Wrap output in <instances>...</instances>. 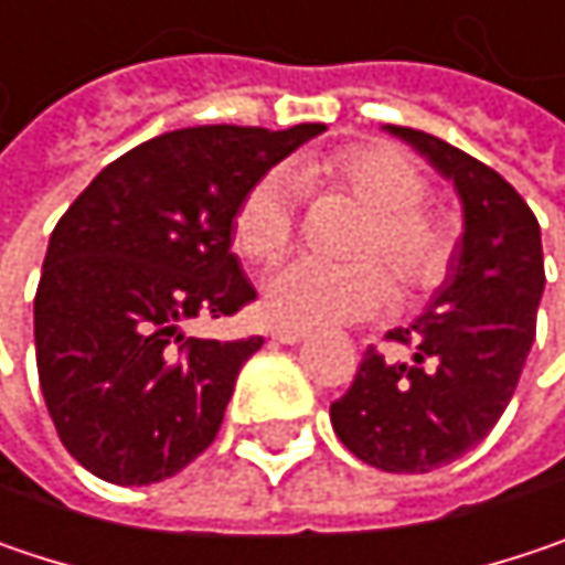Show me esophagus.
Wrapping results in <instances>:
<instances>
[{
	"label": "esophagus",
	"mask_w": 565,
	"mask_h": 565,
	"mask_svg": "<svg viewBox=\"0 0 565 565\" xmlns=\"http://www.w3.org/2000/svg\"><path fill=\"white\" fill-rule=\"evenodd\" d=\"M273 341L302 343V341H308V331H299V328H276V331H273Z\"/></svg>",
	"instance_id": "obj_1"
}]
</instances>
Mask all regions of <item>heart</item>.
Returning a JSON list of instances; mask_svg holds the SVG:
<instances>
[{
    "mask_svg": "<svg viewBox=\"0 0 565 565\" xmlns=\"http://www.w3.org/2000/svg\"><path fill=\"white\" fill-rule=\"evenodd\" d=\"M299 189H341L366 218L356 227L350 263L292 260L263 282V311L282 328H334L385 311L395 299L392 276L412 292L434 289L454 257L450 227L422 209L427 182L412 160L388 147H350L341 153L269 170L247 189L234 212V247L254 263L282 257L296 234Z\"/></svg>",
    "mask_w": 565,
    "mask_h": 565,
    "instance_id": "obj_1",
    "label": "heart"
}]
</instances>
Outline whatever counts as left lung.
<instances>
[{
  "label": "left lung",
  "instance_id": "1",
  "mask_svg": "<svg viewBox=\"0 0 565 565\" xmlns=\"http://www.w3.org/2000/svg\"><path fill=\"white\" fill-rule=\"evenodd\" d=\"M385 131L454 182L463 234L430 305L388 338L408 360L363 353L331 405L341 444L385 472H430L472 450L508 408L537 331L544 296L541 224L492 167L415 128Z\"/></svg>",
  "mask_w": 565,
  "mask_h": 565
}]
</instances>
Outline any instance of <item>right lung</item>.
I'll return each mask as SVG.
<instances>
[{
  "label": "right lung",
  "instance_id": "obj_1",
  "mask_svg": "<svg viewBox=\"0 0 565 565\" xmlns=\"http://www.w3.org/2000/svg\"><path fill=\"white\" fill-rule=\"evenodd\" d=\"M321 131H167L108 163L57 222L34 296L38 380L63 447L93 476L163 482L215 440L263 338L199 341L182 324L257 299L231 254L234 212Z\"/></svg>",
  "mask_w": 565,
  "mask_h": 565
}]
</instances>
